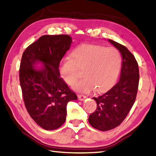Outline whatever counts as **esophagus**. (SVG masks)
Returning a JSON list of instances; mask_svg holds the SVG:
<instances>
[{"label":"esophagus","mask_w":156,"mask_h":156,"mask_svg":"<svg viewBox=\"0 0 156 156\" xmlns=\"http://www.w3.org/2000/svg\"><path fill=\"white\" fill-rule=\"evenodd\" d=\"M77 96H78V98H79V100L80 101H83V100H85L87 98L86 96L83 95V94H78Z\"/></svg>","instance_id":"obj_1"}]
</instances>
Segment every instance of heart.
<instances>
[{
	"label": "heart",
	"instance_id": "obj_1",
	"mask_svg": "<svg viewBox=\"0 0 156 156\" xmlns=\"http://www.w3.org/2000/svg\"><path fill=\"white\" fill-rule=\"evenodd\" d=\"M121 64V56L117 50L85 44L75 49L70 57L63 59L60 69L62 78L71 86L81 75L77 69H83L85 77L75 86V89L85 93L94 89L102 92L115 85Z\"/></svg>",
	"mask_w": 156,
	"mask_h": 156
}]
</instances>
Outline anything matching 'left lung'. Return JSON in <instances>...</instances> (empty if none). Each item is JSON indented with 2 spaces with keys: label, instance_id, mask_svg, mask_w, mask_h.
Segmentation results:
<instances>
[{
  "label": "left lung",
  "instance_id": "8db88e82",
  "mask_svg": "<svg viewBox=\"0 0 156 156\" xmlns=\"http://www.w3.org/2000/svg\"><path fill=\"white\" fill-rule=\"evenodd\" d=\"M108 41L121 52L122 66L119 82L106 93L92 98L97 107L89 115L88 122L102 131L117 127L126 118L135 101L139 83L138 63L133 54L125 46Z\"/></svg>",
  "mask_w": 156,
  "mask_h": 156
}]
</instances>
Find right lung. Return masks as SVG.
<instances>
[{"label": "right lung", "instance_id": "right-lung-1", "mask_svg": "<svg viewBox=\"0 0 156 156\" xmlns=\"http://www.w3.org/2000/svg\"><path fill=\"white\" fill-rule=\"evenodd\" d=\"M71 43L68 35H43L23 53L20 81L25 106L31 118L45 130L60 127L66 119L67 104L77 99L59 71ZM39 63L43 66H34Z\"/></svg>", "mask_w": 156, "mask_h": 156}]
</instances>
